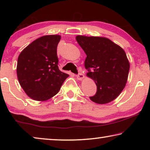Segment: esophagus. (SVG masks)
Here are the masks:
<instances>
[{"mask_svg": "<svg viewBox=\"0 0 150 150\" xmlns=\"http://www.w3.org/2000/svg\"><path fill=\"white\" fill-rule=\"evenodd\" d=\"M85 78V76L82 73H79V74L77 75V79L79 81H82L83 79Z\"/></svg>", "mask_w": 150, "mask_h": 150, "instance_id": "obj_1", "label": "esophagus"}]
</instances>
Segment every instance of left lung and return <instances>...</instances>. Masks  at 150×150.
I'll use <instances>...</instances> for the list:
<instances>
[{"instance_id": "8db88e82", "label": "left lung", "mask_w": 150, "mask_h": 150, "mask_svg": "<svg viewBox=\"0 0 150 150\" xmlns=\"http://www.w3.org/2000/svg\"><path fill=\"white\" fill-rule=\"evenodd\" d=\"M76 40L87 55V76L95 81L97 88L90 99L100 105L114 100L128 80L130 63L124 50L105 37L77 35Z\"/></svg>"}]
</instances>
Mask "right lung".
Wrapping results in <instances>:
<instances>
[{"label": "right lung", "instance_id": "add662e5", "mask_svg": "<svg viewBox=\"0 0 150 150\" xmlns=\"http://www.w3.org/2000/svg\"><path fill=\"white\" fill-rule=\"evenodd\" d=\"M59 35L39 38L22 51L18 58V79L30 98L45 101L59 92L69 75L58 68L57 47Z\"/></svg>", "mask_w": 150, "mask_h": 150}]
</instances>
